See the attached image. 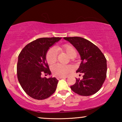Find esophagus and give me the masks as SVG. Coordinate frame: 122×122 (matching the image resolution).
Listing matches in <instances>:
<instances>
[{"label": "esophagus", "mask_w": 122, "mask_h": 122, "mask_svg": "<svg viewBox=\"0 0 122 122\" xmlns=\"http://www.w3.org/2000/svg\"><path fill=\"white\" fill-rule=\"evenodd\" d=\"M56 78H57V79L59 80V79H64V78H65L64 77H57Z\"/></svg>", "instance_id": "1"}]
</instances>
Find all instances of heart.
Masks as SVG:
<instances>
[{"label":"heart","mask_w":122,"mask_h":122,"mask_svg":"<svg viewBox=\"0 0 122 122\" xmlns=\"http://www.w3.org/2000/svg\"><path fill=\"white\" fill-rule=\"evenodd\" d=\"M57 50L64 51L70 58L73 59L77 56V51L72 45L66 44L61 46L57 48ZM46 60L49 64H53L56 61V51L54 48H51L48 50L46 54ZM51 72L54 76L58 77H64L69 74L71 71L69 66H65L61 64H56L51 68Z\"/></svg>","instance_id":"1"}]
</instances>
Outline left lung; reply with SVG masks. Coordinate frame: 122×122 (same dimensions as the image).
I'll list each match as a JSON object with an SVG mask.
<instances>
[{"label":"left lung","instance_id":"8db88e82","mask_svg":"<svg viewBox=\"0 0 122 122\" xmlns=\"http://www.w3.org/2000/svg\"><path fill=\"white\" fill-rule=\"evenodd\" d=\"M79 52L81 63L76 72L83 73V79L76 78L71 86L74 93L89 96L99 91L107 76V60L101 50L91 41L78 36L64 37Z\"/></svg>","mask_w":122,"mask_h":122}]
</instances>
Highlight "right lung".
Returning <instances> with one entry per match:
<instances>
[{"instance_id":"add662e5","label":"right lung","mask_w":122,"mask_h":122,"mask_svg":"<svg viewBox=\"0 0 122 122\" xmlns=\"http://www.w3.org/2000/svg\"><path fill=\"white\" fill-rule=\"evenodd\" d=\"M61 38H39L28 44L20 51L17 63L18 81L30 97L43 100L56 91L58 81L56 78H41L42 74H51L46 54L49 48Z\"/></svg>"}]
</instances>
